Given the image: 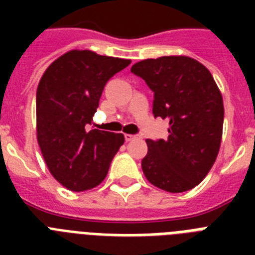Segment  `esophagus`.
Listing matches in <instances>:
<instances>
[{
  "instance_id": "esophagus-1",
  "label": "esophagus",
  "mask_w": 255,
  "mask_h": 255,
  "mask_svg": "<svg viewBox=\"0 0 255 255\" xmlns=\"http://www.w3.org/2000/svg\"><path fill=\"white\" fill-rule=\"evenodd\" d=\"M124 137H126V141H132V140L137 139V135H129V133H126Z\"/></svg>"
}]
</instances>
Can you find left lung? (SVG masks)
Listing matches in <instances>:
<instances>
[{
    "instance_id": "obj_1",
    "label": "left lung",
    "mask_w": 255,
    "mask_h": 255,
    "mask_svg": "<svg viewBox=\"0 0 255 255\" xmlns=\"http://www.w3.org/2000/svg\"><path fill=\"white\" fill-rule=\"evenodd\" d=\"M131 71L153 91L155 118L169 119L167 140H145L144 176L170 193L192 189L213 167L221 145L224 102L212 74L182 55L145 59Z\"/></svg>"
}]
</instances>
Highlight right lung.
Wrapping results in <instances>:
<instances>
[{"label":"right lung","mask_w":255,"mask_h":255,"mask_svg":"<svg viewBox=\"0 0 255 255\" xmlns=\"http://www.w3.org/2000/svg\"><path fill=\"white\" fill-rule=\"evenodd\" d=\"M129 59L71 50L54 61L37 88V140L50 173L74 192L99 185L123 133L90 129L103 88Z\"/></svg>","instance_id":"1"}]
</instances>
